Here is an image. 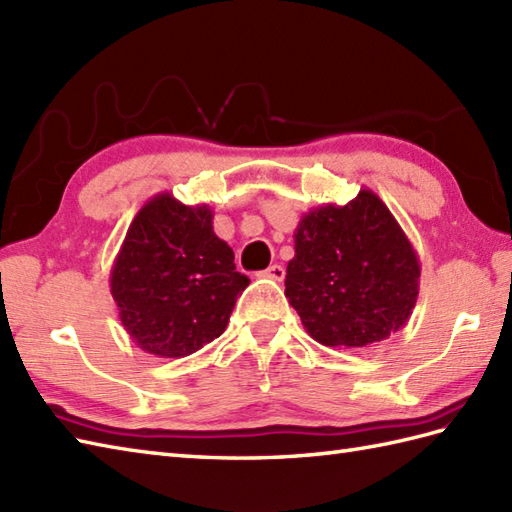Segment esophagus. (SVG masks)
Listing matches in <instances>:
<instances>
[{"label": "esophagus", "mask_w": 512, "mask_h": 512, "mask_svg": "<svg viewBox=\"0 0 512 512\" xmlns=\"http://www.w3.org/2000/svg\"><path fill=\"white\" fill-rule=\"evenodd\" d=\"M262 275L268 277V279H273V281H284L286 270H284V266H281V264H273V266H268Z\"/></svg>", "instance_id": "obj_1"}]
</instances>
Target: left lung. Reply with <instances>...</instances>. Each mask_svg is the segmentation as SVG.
I'll return each mask as SVG.
<instances>
[{
  "label": "left lung",
  "mask_w": 512,
  "mask_h": 512,
  "mask_svg": "<svg viewBox=\"0 0 512 512\" xmlns=\"http://www.w3.org/2000/svg\"><path fill=\"white\" fill-rule=\"evenodd\" d=\"M418 290L420 259L374 191L301 217L286 297L314 341L339 350L385 341L405 328Z\"/></svg>",
  "instance_id": "obj_1"
}]
</instances>
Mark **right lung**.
I'll use <instances>...</instances> for the list:
<instances>
[{
	"mask_svg": "<svg viewBox=\"0 0 512 512\" xmlns=\"http://www.w3.org/2000/svg\"><path fill=\"white\" fill-rule=\"evenodd\" d=\"M233 259L213 233L209 204L154 195L129 224L110 273L129 339L160 358L189 356L217 339L248 286Z\"/></svg>",
	"mask_w": 512,
	"mask_h": 512,
	"instance_id": "obj_1",
	"label": "right lung"
}]
</instances>
